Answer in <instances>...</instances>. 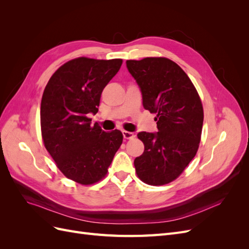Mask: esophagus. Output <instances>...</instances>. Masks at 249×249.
Listing matches in <instances>:
<instances>
[{
    "mask_svg": "<svg viewBox=\"0 0 249 249\" xmlns=\"http://www.w3.org/2000/svg\"><path fill=\"white\" fill-rule=\"evenodd\" d=\"M123 136L124 139H133L135 137V135L131 132H127V131H123Z\"/></svg>",
    "mask_w": 249,
    "mask_h": 249,
    "instance_id": "esophagus-1",
    "label": "esophagus"
}]
</instances>
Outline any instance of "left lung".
I'll return each mask as SVG.
<instances>
[{"label":"left lung","mask_w":249,"mask_h":249,"mask_svg":"<svg viewBox=\"0 0 249 249\" xmlns=\"http://www.w3.org/2000/svg\"><path fill=\"white\" fill-rule=\"evenodd\" d=\"M126 67L140 88L143 107L157 114L159 131L138 133L144 152L135 159V169L145 184H168L196 155L203 123L200 97L186 72L167 58L126 60Z\"/></svg>","instance_id":"1"}]
</instances>
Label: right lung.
Masks as SVG:
<instances>
[{
    "instance_id": "right-lung-1",
    "label": "right lung",
    "mask_w": 249,
    "mask_h": 249,
    "mask_svg": "<svg viewBox=\"0 0 249 249\" xmlns=\"http://www.w3.org/2000/svg\"><path fill=\"white\" fill-rule=\"evenodd\" d=\"M123 64L122 59H72L54 72L44 88L40 106L44 146L70 179L91 185L107 175L123 143V133H106L90 125L104 88Z\"/></svg>"
}]
</instances>
